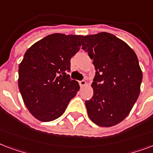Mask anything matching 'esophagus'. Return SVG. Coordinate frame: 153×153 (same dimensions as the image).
<instances>
[{"instance_id":"esophagus-1","label":"esophagus","mask_w":153,"mask_h":153,"mask_svg":"<svg viewBox=\"0 0 153 153\" xmlns=\"http://www.w3.org/2000/svg\"><path fill=\"white\" fill-rule=\"evenodd\" d=\"M79 85H80V86L81 88L85 87V86L87 85V82L85 80H80V81H79Z\"/></svg>"}]
</instances>
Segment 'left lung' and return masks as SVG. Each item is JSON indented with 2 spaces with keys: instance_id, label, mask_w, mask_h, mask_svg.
<instances>
[{
  "instance_id": "left-lung-1",
  "label": "left lung",
  "mask_w": 153,
  "mask_h": 153,
  "mask_svg": "<svg viewBox=\"0 0 153 153\" xmlns=\"http://www.w3.org/2000/svg\"><path fill=\"white\" fill-rule=\"evenodd\" d=\"M81 45L95 66L93 97L85 105L90 120L112 127L131 112L140 92L142 71L136 53L113 34L99 33L81 37Z\"/></svg>"
}]
</instances>
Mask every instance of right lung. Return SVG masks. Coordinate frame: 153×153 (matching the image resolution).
<instances>
[{
    "label": "right lung",
    "mask_w": 153,
    "mask_h": 153,
    "mask_svg": "<svg viewBox=\"0 0 153 153\" xmlns=\"http://www.w3.org/2000/svg\"><path fill=\"white\" fill-rule=\"evenodd\" d=\"M80 35L53 33L33 44L19 65L18 87L26 108L36 119L54 120L80 89L71 80L70 60L80 50Z\"/></svg>",
    "instance_id": "1"
}]
</instances>
